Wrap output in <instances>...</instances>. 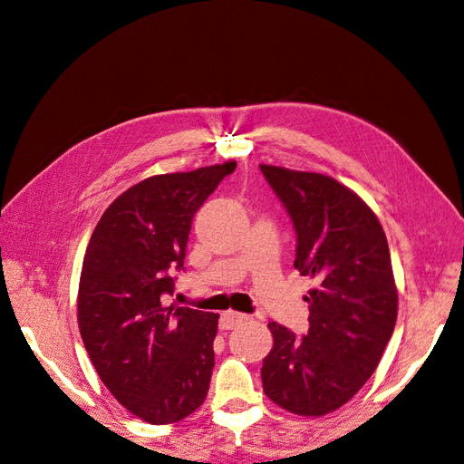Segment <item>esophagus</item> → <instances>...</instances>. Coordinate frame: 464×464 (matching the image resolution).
I'll return each instance as SVG.
<instances>
[{
	"label": "esophagus",
	"mask_w": 464,
	"mask_h": 464,
	"mask_svg": "<svg viewBox=\"0 0 464 464\" xmlns=\"http://www.w3.org/2000/svg\"><path fill=\"white\" fill-rule=\"evenodd\" d=\"M247 321L246 314L240 312H224L220 317V329H234L236 325H240V323Z\"/></svg>",
	"instance_id": "34e87169"
}]
</instances>
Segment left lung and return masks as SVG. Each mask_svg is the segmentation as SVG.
Returning <instances> with one entry per match:
<instances>
[{"instance_id": "1", "label": "left lung", "mask_w": 464, "mask_h": 464, "mask_svg": "<svg viewBox=\"0 0 464 464\" xmlns=\"http://www.w3.org/2000/svg\"><path fill=\"white\" fill-rule=\"evenodd\" d=\"M296 230L294 266L315 286L304 300L310 329L269 323L263 391L280 409L325 416L368 382L397 323L399 294L385 232L360 195L331 176L261 164Z\"/></svg>"}]
</instances>
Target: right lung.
<instances>
[{
	"label": "right lung",
	"instance_id": "obj_1",
	"mask_svg": "<svg viewBox=\"0 0 464 464\" xmlns=\"http://www.w3.org/2000/svg\"><path fill=\"white\" fill-rule=\"evenodd\" d=\"M236 162L160 174L111 203L87 246L77 321L111 395L149 424H174L205 402L218 314L166 307L184 269L193 215Z\"/></svg>",
	"mask_w": 464,
	"mask_h": 464
}]
</instances>
